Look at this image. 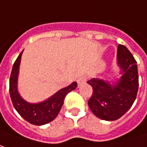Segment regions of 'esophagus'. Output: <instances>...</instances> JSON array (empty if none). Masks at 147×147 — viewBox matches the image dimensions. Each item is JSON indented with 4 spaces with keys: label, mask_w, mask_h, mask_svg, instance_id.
I'll use <instances>...</instances> for the list:
<instances>
[{
    "label": "esophagus",
    "mask_w": 147,
    "mask_h": 147,
    "mask_svg": "<svg viewBox=\"0 0 147 147\" xmlns=\"http://www.w3.org/2000/svg\"><path fill=\"white\" fill-rule=\"evenodd\" d=\"M87 81V78L85 76H81L77 79V83H78V86H82V84H84Z\"/></svg>",
    "instance_id": "esophagus-1"
}]
</instances>
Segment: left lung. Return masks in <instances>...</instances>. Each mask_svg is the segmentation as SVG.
Masks as SVG:
<instances>
[{
    "label": "left lung",
    "instance_id": "left-lung-1",
    "mask_svg": "<svg viewBox=\"0 0 147 147\" xmlns=\"http://www.w3.org/2000/svg\"><path fill=\"white\" fill-rule=\"evenodd\" d=\"M117 65L120 77L113 82L92 78L87 83L93 92L87 103L98 118L107 121L119 119L131 108L136 98L139 76L137 65L132 54L125 45H119Z\"/></svg>",
    "mask_w": 147,
    "mask_h": 147
}]
</instances>
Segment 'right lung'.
<instances>
[{
  "instance_id": "1",
  "label": "right lung",
  "mask_w": 147,
  "mask_h": 147,
  "mask_svg": "<svg viewBox=\"0 0 147 147\" xmlns=\"http://www.w3.org/2000/svg\"><path fill=\"white\" fill-rule=\"evenodd\" d=\"M22 52L16 60L10 76V96L17 112L28 123L34 125H43L53 121L60 111L65 96L77 87L76 82L68 87L56 92L51 97L39 102H28L20 95L18 88L19 66Z\"/></svg>"
}]
</instances>
